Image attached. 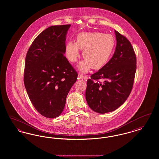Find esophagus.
I'll return each mask as SVG.
<instances>
[{"label": "esophagus", "instance_id": "34e87169", "mask_svg": "<svg viewBox=\"0 0 159 159\" xmlns=\"http://www.w3.org/2000/svg\"><path fill=\"white\" fill-rule=\"evenodd\" d=\"M78 77H79L80 79H84L86 78V76H83L82 74H80V73H79Z\"/></svg>", "mask_w": 159, "mask_h": 159}]
</instances>
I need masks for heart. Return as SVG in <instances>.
Returning a JSON list of instances; mask_svg holds the SVG:
<instances>
[{
	"label": "heart",
	"instance_id": "1",
	"mask_svg": "<svg viewBox=\"0 0 159 159\" xmlns=\"http://www.w3.org/2000/svg\"><path fill=\"white\" fill-rule=\"evenodd\" d=\"M114 39L110 34L100 32H83L77 34L76 42L69 41L66 46V55L70 62H75L83 50L84 59L79 64L83 72L90 68H102L108 60L113 51Z\"/></svg>",
	"mask_w": 159,
	"mask_h": 159
}]
</instances>
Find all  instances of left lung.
Returning <instances> with one entry per match:
<instances>
[{
  "label": "left lung",
  "instance_id": "obj_1",
  "mask_svg": "<svg viewBox=\"0 0 159 159\" xmlns=\"http://www.w3.org/2000/svg\"><path fill=\"white\" fill-rule=\"evenodd\" d=\"M117 45L113 57L87 80L86 99L100 114L113 111L128 98L136 73V58L128 39L115 30ZM103 82L101 83L99 80Z\"/></svg>",
  "mask_w": 159,
  "mask_h": 159
}]
</instances>
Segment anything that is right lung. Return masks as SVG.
<instances>
[{"instance_id": "right-lung-1", "label": "right lung", "mask_w": 159, "mask_h": 159, "mask_svg": "<svg viewBox=\"0 0 159 159\" xmlns=\"http://www.w3.org/2000/svg\"><path fill=\"white\" fill-rule=\"evenodd\" d=\"M70 26L52 25L43 31L25 57L24 82L27 94L38 112L50 119L62 112L78 75L64 55Z\"/></svg>"}]
</instances>
